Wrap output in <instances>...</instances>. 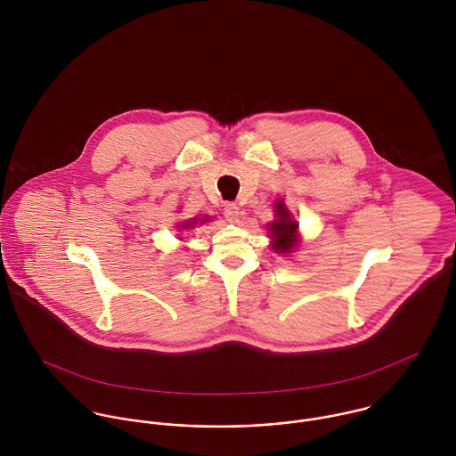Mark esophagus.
<instances>
[{"mask_svg":"<svg viewBox=\"0 0 456 456\" xmlns=\"http://www.w3.org/2000/svg\"><path fill=\"white\" fill-rule=\"evenodd\" d=\"M224 217L230 223H237L240 217V208L235 203H226L224 205Z\"/></svg>","mask_w":456,"mask_h":456,"instance_id":"1","label":"esophagus"}]
</instances>
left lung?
Listing matches in <instances>:
<instances>
[{
	"label": "left lung",
	"mask_w": 456,
	"mask_h": 456,
	"mask_svg": "<svg viewBox=\"0 0 456 456\" xmlns=\"http://www.w3.org/2000/svg\"><path fill=\"white\" fill-rule=\"evenodd\" d=\"M275 212H277L279 219L270 224V232H272L270 237L273 239L272 249L275 253H289L291 249L297 248V228H298V223L291 221L289 212L286 210L282 201L275 203Z\"/></svg>",
	"instance_id": "left-lung-1"
}]
</instances>
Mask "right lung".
<instances>
[{
  "instance_id": "obj_1",
  "label": "right lung",
  "mask_w": 456,
  "mask_h": 456,
  "mask_svg": "<svg viewBox=\"0 0 456 456\" xmlns=\"http://www.w3.org/2000/svg\"><path fill=\"white\" fill-rule=\"evenodd\" d=\"M193 221H195V219H193ZM193 221H190V223H186V228H188V226H193ZM203 221H208V219H207V217H203V219H201V223H203Z\"/></svg>"
}]
</instances>
